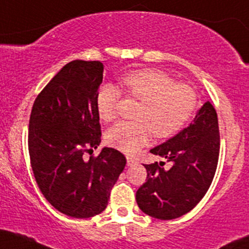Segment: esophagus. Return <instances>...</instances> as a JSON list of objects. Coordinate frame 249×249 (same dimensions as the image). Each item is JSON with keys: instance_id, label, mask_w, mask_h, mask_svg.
<instances>
[{"instance_id": "34e87169", "label": "esophagus", "mask_w": 249, "mask_h": 249, "mask_svg": "<svg viewBox=\"0 0 249 249\" xmlns=\"http://www.w3.org/2000/svg\"><path fill=\"white\" fill-rule=\"evenodd\" d=\"M126 160H127V165H129V166L136 164V163H137V160H136L133 157H130V156H127Z\"/></svg>"}]
</instances>
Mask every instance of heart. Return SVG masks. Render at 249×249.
<instances>
[{
    "mask_svg": "<svg viewBox=\"0 0 249 249\" xmlns=\"http://www.w3.org/2000/svg\"><path fill=\"white\" fill-rule=\"evenodd\" d=\"M123 89L141 102L135 118L137 122H119L106 133V142L125 154H135L156 137H170L191 118L197 106L193 87L175 84L164 72L144 70L130 73L122 80ZM120 91L112 84L103 85L95 97V107L103 122L117 116Z\"/></svg>",
    "mask_w": 249,
    "mask_h": 249,
    "instance_id": "heart-1",
    "label": "heart"
}]
</instances>
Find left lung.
Listing matches in <instances>:
<instances>
[{
    "label": "left lung",
    "mask_w": 249,
    "mask_h": 249,
    "mask_svg": "<svg viewBox=\"0 0 249 249\" xmlns=\"http://www.w3.org/2000/svg\"><path fill=\"white\" fill-rule=\"evenodd\" d=\"M150 152L173 166L164 169V162L144 164L147 177L136 193L138 207L158 220L189 213L206 195L217 168L220 132L214 106L204 103L189 126Z\"/></svg>",
    "instance_id": "1"
}]
</instances>
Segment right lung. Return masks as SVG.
Wrapping results in <instances>:
<instances>
[{
  "label": "right lung",
  "mask_w": 249,
  "mask_h": 249,
  "mask_svg": "<svg viewBox=\"0 0 249 249\" xmlns=\"http://www.w3.org/2000/svg\"><path fill=\"white\" fill-rule=\"evenodd\" d=\"M100 61L68 62L35 99L29 118L28 149L41 193L62 214L87 218L105 210L126 158L103 147L95 97L103 83Z\"/></svg>",
  "instance_id": "add662e5"
}]
</instances>
